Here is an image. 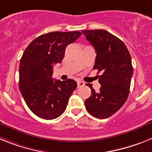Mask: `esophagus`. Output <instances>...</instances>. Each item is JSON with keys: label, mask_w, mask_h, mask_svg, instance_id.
I'll list each match as a JSON object with an SVG mask.
<instances>
[{"label": "esophagus", "mask_w": 152, "mask_h": 152, "mask_svg": "<svg viewBox=\"0 0 152 152\" xmlns=\"http://www.w3.org/2000/svg\"><path fill=\"white\" fill-rule=\"evenodd\" d=\"M84 85H85V83H84L83 81H80V80L77 81V86H78V88H79V87L83 86Z\"/></svg>", "instance_id": "34e87169"}]
</instances>
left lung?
<instances>
[{
	"instance_id": "left-lung-1",
	"label": "left lung",
	"mask_w": 152,
	"mask_h": 152,
	"mask_svg": "<svg viewBox=\"0 0 152 152\" xmlns=\"http://www.w3.org/2000/svg\"><path fill=\"white\" fill-rule=\"evenodd\" d=\"M95 48L96 62L93 69L98 70L99 92L92 84H86L92 94L85 101L89 114L96 118H106L122 107L129 94L133 74L131 56L125 43L105 30H82Z\"/></svg>"
}]
</instances>
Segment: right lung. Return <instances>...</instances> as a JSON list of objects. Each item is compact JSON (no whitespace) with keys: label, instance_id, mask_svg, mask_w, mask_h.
Masks as SVG:
<instances>
[{"label":"right lung","instance_id":"obj_1","mask_svg":"<svg viewBox=\"0 0 152 152\" xmlns=\"http://www.w3.org/2000/svg\"><path fill=\"white\" fill-rule=\"evenodd\" d=\"M81 34L80 31L43 34L23 52L19 66V89L29 109L39 118L54 119L66 110L77 83L71 79L53 80V65L61 63L67 46Z\"/></svg>","mask_w":152,"mask_h":152}]
</instances>
